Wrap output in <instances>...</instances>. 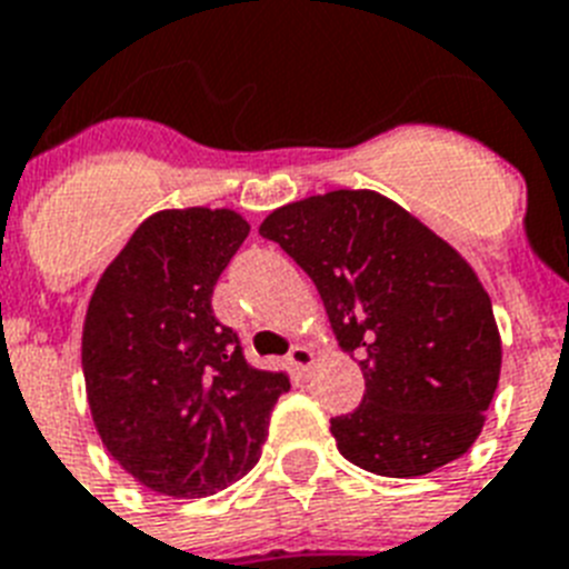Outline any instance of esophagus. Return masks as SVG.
<instances>
[{
    "label": "esophagus",
    "instance_id": "obj_1",
    "mask_svg": "<svg viewBox=\"0 0 569 569\" xmlns=\"http://www.w3.org/2000/svg\"><path fill=\"white\" fill-rule=\"evenodd\" d=\"M289 365H292L298 373H307L309 367L315 365V352L309 350L307 343H295L292 350H289Z\"/></svg>",
    "mask_w": 569,
    "mask_h": 569
}]
</instances>
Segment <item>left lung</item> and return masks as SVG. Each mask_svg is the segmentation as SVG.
<instances>
[{"label": "left lung", "mask_w": 569, "mask_h": 569, "mask_svg": "<svg viewBox=\"0 0 569 569\" xmlns=\"http://www.w3.org/2000/svg\"><path fill=\"white\" fill-rule=\"evenodd\" d=\"M312 277L365 399L329 422L338 451L381 477H422L475 446L500 379V332L480 277L376 190H329L262 219Z\"/></svg>", "instance_id": "obj_1"}]
</instances>
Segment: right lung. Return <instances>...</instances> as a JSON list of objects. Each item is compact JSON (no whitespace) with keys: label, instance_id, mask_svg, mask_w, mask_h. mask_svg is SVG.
Here are the masks:
<instances>
[{"label":"right lung","instance_id":"right-lung-1","mask_svg":"<svg viewBox=\"0 0 569 569\" xmlns=\"http://www.w3.org/2000/svg\"><path fill=\"white\" fill-rule=\"evenodd\" d=\"M251 226L231 208L147 217L100 274L83 379L100 442L150 491L204 498L254 469L289 376L257 370L211 295Z\"/></svg>","mask_w":569,"mask_h":569}]
</instances>
